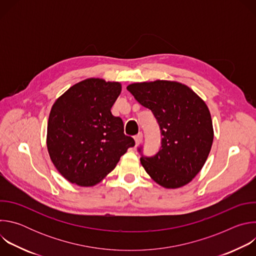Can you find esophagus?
Returning a JSON list of instances; mask_svg holds the SVG:
<instances>
[{
    "instance_id": "1",
    "label": "esophagus",
    "mask_w": 256,
    "mask_h": 256,
    "mask_svg": "<svg viewBox=\"0 0 256 256\" xmlns=\"http://www.w3.org/2000/svg\"><path fill=\"white\" fill-rule=\"evenodd\" d=\"M134 138V142H136V146L140 144L142 142V132L138 134Z\"/></svg>"
}]
</instances>
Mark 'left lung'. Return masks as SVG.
Instances as JSON below:
<instances>
[{
    "label": "left lung",
    "mask_w": 256,
    "mask_h": 256,
    "mask_svg": "<svg viewBox=\"0 0 256 256\" xmlns=\"http://www.w3.org/2000/svg\"><path fill=\"white\" fill-rule=\"evenodd\" d=\"M126 89L152 110L163 136L159 152L142 157L140 164L165 188L186 186L204 167L212 144V122L206 102L176 81L132 83Z\"/></svg>",
    "instance_id": "8db88e82"
}]
</instances>
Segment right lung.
<instances>
[{
	"label": "right lung",
	"mask_w": 256,
	"mask_h": 256,
	"mask_svg": "<svg viewBox=\"0 0 256 256\" xmlns=\"http://www.w3.org/2000/svg\"><path fill=\"white\" fill-rule=\"evenodd\" d=\"M120 92V82L88 78L54 101L48 122V151L70 184L96 186L134 146V138L124 134L122 120L110 110Z\"/></svg>",
	"instance_id": "add662e5"
}]
</instances>
